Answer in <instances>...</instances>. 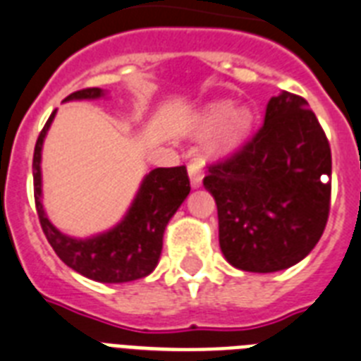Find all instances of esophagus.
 Wrapping results in <instances>:
<instances>
[{
	"mask_svg": "<svg viewBox=\"0 0 361 361\" xmlns=\"http://www.w3.org/2000/svg\"><path fill=\"white\" fill-rule=\"evenodd\" d=\"M202 165H204V161L200 157H195V159L189 161V176H190V185L192 187H200L202 185Z\"/></svg>",
	"mask_w": 361,
	"mask_h": 361,
	"instance_id": "obj_1",
	"label": "esophagus"
}]
</instances>
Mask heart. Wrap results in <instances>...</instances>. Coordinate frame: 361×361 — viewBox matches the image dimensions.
I'll use <instances>...</instances> for the list:
<instances>
[{
  "mask_svg": "<svg viewBox=\"0 0 361 361\" xmlns=\"http://www.w3.org/2000/svg\"><path fill=\"white\" fill-rule=\"evenodd\" d=\"M250 111L245 109V107L231 109L230 104L221 102V104H213L211 107H207L206 113L202 114L198 128L204 133H209V131L219 128L215 146L221 150H231V148L241 145L248 130H250Z\"/></svg>",
  "mask_w": 361,
  "mask_h": 361,
  "instance_id": "heart-1",
  "label": "heart"
}]
</instances>
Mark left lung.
Returning <instances> with one entry per match:
<instances>
[{
    "instance_id": "1",
    "label": "left lung",
    "mask_w": 361,
    "mask_h": 361,
    "mask_svg": "<svg viewBox=\"0 0 361 361\" xmlns=\"http://www.w3.org/2000/svg\"><path fill=\"white\" fill-rule=\"evenodd\" d=\"M330 178V142L306 99L291 92L271 98L262 128L211 163L204 178L228 263L276 272L304 259L326 228Z\"/></svg>"
}]
</instances>
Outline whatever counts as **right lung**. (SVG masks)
Masks as SVG:
<instances>
[{
  "label": "right lung",
  "instance_id": "right-lung-1",
  "mask_svg": "<svg viewBox=\"0 0 361 361\" xmlns=\"http://www.w3.org/2000/svg\"><path fill=\"white\" fill-rule=\"evenodd\" d=\"M104 94L98 87L72 92L66 99H92ZM55 111L38 135L33 154L35 206L44 235L70 269L102 283H124L148 276L159 262L163 233L190 190L185 165L155 169L146 176L128 215L118 226L90 239H74L61 233L48 221L40 202V152Z\"/></svg>",
  "mask_w": 361,
  "mask_h": 361
}]
</instances>
